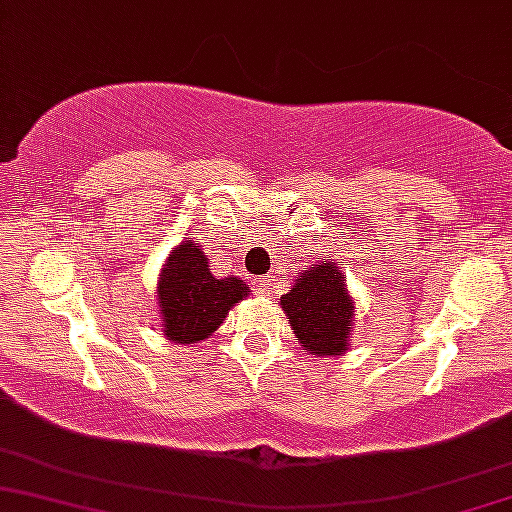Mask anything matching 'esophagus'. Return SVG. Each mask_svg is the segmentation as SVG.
Instances as JSON below:
<instances>
[{"mask_svg":"<svg viewBox=\"0 0 512 512\" xmlns=\"http://www.w3.org/2000/svg\"><path fill=\"white\" fill-rule=\"evenodd\" d=\"M271 283H274V276H267V278H264V281L257 283V290H260L262 295H267L269 290H271Z\"/></svg>","mask_w":512,"mask_h":512,"instance_id":"1","label":"esophagus"}]
</instances>
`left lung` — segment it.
<instances>
[{"instance_id":"left-lung-1","label":"left lung","mask_w":512,"mask_h":512,"mask_svg":"<svg viewBox=\"0 0 512 512\" xmlns=\"http://www.w3.org/2000/svg\"><path fill=\"white\" fill-rule=\"evenodd\" d=\"M347 276L333 260H316L295 276V286L281 297L295 338L309 354L335 357L349 349L354 323V300Z\"/></svg>"}]
</instances>
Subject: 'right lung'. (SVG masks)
Returning a JSON list of instances; mask_svg holds the SVG:
<instances>
[{
  "label": "right lung",
  "instance_id": "right-lung-1",
  "mask_svg": "<svg viewBox=\"0 0 512 512\" xmlns=\"http://www.w3.org/2000/svg\"><path fill=\"white\" fill-rule=\"evenodd\" d=\"M241 278H215L198 241H184L167 257L158 281L163 333L179 345L205 340L224 323L229 309L248 297Z\"/></svg>",
  "mask_w": 512,
  "mask_h": 512
}]
</instances>
